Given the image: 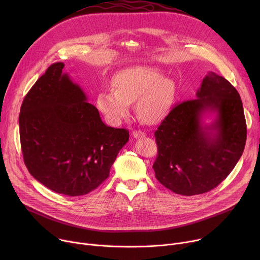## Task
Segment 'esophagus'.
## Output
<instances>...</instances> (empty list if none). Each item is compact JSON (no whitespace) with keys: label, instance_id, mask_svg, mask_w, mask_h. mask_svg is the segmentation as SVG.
<instances>
[{"label":"esophagus","instance_id":"esophagus-1","mask_svg":"<svg viewBox=\"0 0 260 260\" xmlns=\"http://www.w3.org/2000/svg\"><path fill=\"white\" fill-rule=\"evenodd\" d=\"M133 137L136 138V139H141V138L146 137V133L143 132V131L137 129V131H134V132H133Z\"/></svg>","mask_w":260,"mask_h":260}]
</instances>
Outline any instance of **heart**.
I'll return each mask as SVG.
<instances>
[{"label": "heart", "instance_id": "b5f03b06", "mask_svg": "<svg viewBox=\"0 0 260 260\" xmlns=\"http://www.w3.org/2000/svg\"><path fill=\"white\" fill-rule=\"evenodd\" d=\"M113 83L115 89L102 90L96 96V107L111 125H119L126 119L136 101L140 119L147 123L158 122L168 115L176 99L174 80L151 68L122 70Z\"/></svg>", "mask_w": 260, "mask_h": 260}]
</instances>
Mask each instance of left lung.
I'll list each match as a JSON object with an SVG mask.
<instances>
[{"label":"left lung","instance_id":"1","mask_svg":"<svg viewBox=\"0 0 260 260\" xmlns=\"http://www.w3.org/2000/svg\"><path fill=\"white\" fill-rule=\"evenodd\" d=\"M212 117L210 124L204 119ZM156 179L177 194L215 188L241 158L247 137L241 96L223 77L208 72L197 99L172 109L154 134Z\"/></svg>","mask_w":260,"mask_h":260}]
</instances>
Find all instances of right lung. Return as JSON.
I'll return each instance as SVG.
<instances>
[{
  "mask_svg": "<svg viewBox=\"0 0 260 260\" xmlns=\"http://www.w3.org/2000/svg\"><path fill=\"white\" fill-rule=\"evenodd\" d=\"M64 64H51L25 95L19 114L20 144L30 175L69 197L95 189L110 173L128 132L106 125L74 83Z\"/></svg>",
  "mask_w": 260,
  "mask_h": 260,
  "instance_id": "add662e5",
  "label": "right lung"
}]
</instances>
